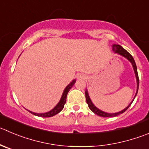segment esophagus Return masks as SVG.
<instances>
[{
    "label": "esophagus",
    "instance_id": "obj_1",
    "mask_svg": "<svg viewBox=\"0 0 149 149\" xmlns=\"http://www.w3.org/2000/svg\"><path fill=\"white\" fill-rule=\"evenodd\" d=\"M77 79H86V75H84L83 74H77Z\"/></svg>",
    "mask_w": 149,
    "mask_h": 149
}]
</instances>
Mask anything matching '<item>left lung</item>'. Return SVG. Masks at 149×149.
I'll return each mask as SVG.
<instances>
[{"instance_id":"1","label":"left lung","mask_w":149,"mask_h":149,"mask_svg":"<svg viewBox=\"0 0 149 149\" xmlns=\"http://www.w3.org/2000/svg\"><path fill=\"white\" fill-rule=\"evenodd\" d=\"M113 50L116 53H118V54L120 55V56H122L123 57L126 58H127L129 61L131 62L132 65L133 69H134V74H135L136 80H137V92H136V94H135V96H134V99H133L132 101L131 102V103H130V104H129V105L127 106L126 108H124V110H122L121 111L118 112V113H106V112L102 111V110H100V109H98L97 107H96V106L94 105V104H93V102H92L91 100L90 97H89L88 93V91L86 90V92H85V94H86V102H87L88 105V107L91 109V111H93V113H95V114L98 115V116H102V117H114V116H118V115L124 113V112H125L126 110H127V109L130 107V106L131 105V104L132 103V102L134 101V98H135V97H136V95H137V93L138 88H139V77H138V74H137V66H136L135 61H134V58H133L132 56L131 55H130L125 49H124V48H123L122 47L119 45H113Z\"/></svg>"}]
</instances>
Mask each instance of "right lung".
Segmentation results:
<instances>
[{
    "mask_svg": "<svg viewBox=\"0 0 149 149\" xmlns=\"http://www.w3.org/2000/svg\"><path fill=\"white\" fill-rule=\"evenodd\" d=\"M76 80H73L66 87V88L64 89L63 92V94L61 96V98L60 101L58 103L57 105L54 107L53 109L50 110L49 112H47V113H33V112H31L30 110L28 111L30 112L32 114L35 115V116H41V117H43V118H47V117H52V116H55V115L58 114V113H60L62 110H63V107H64V104L66 103V96H67V93L69 91L71 88H72V86H74V84L75 83Z\"/></svg>",
    "mask_w": 149,
    "mask_h": 149,
    "instance_id": "right-lung-1",
    "label": "right lung"
}]
</instances>
